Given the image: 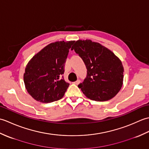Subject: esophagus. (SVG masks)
<instances>
[{
	"label": "esophagus",
	"mask_w": 149,
	"mask_h": 149,
	"mask_svg": "<svg viewBox=\"0 0 149 149\" xmlns=\"http://www.w3.org/2000/svg\"><path fill=\"white\" fill-rule=\"evenodd\" d=\"M74 84H76V85H78L80 83V81L79 80H77L76 81H75V82H74V83H73Z\"/></svg>",
	"instance_id": "34e87169"
}]
</instances>
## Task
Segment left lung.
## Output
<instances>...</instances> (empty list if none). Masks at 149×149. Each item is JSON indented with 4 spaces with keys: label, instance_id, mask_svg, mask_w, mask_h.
Wrapping results in <instances>:
<instances>
[{
    "label": "left lung",
    "instance_id": "obj_1",
    "mask_svg": "<svg viewBox=\"0 0 149 149\" xmlns=\"http://www.w3.org/2000/svg\"><path fill=\"white\" fill-rule=\"evenodd\" d=\"M72 49L87 68L86 78L78 85L84 95L100 102L115 97L123 84L124 69L121 60L109 49L90 40H79Z\"/></svg>",
    "mask_w": 149,
    "mask_h": 149
}]
</instances>
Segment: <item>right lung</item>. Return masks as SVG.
Masks as SVG:
<instances>
[{
	"mask_svg": "<svg viewBox=\"0 0 149 149\" xmlns=\"http://www.w3.org/2000/svg\"><path fill=\"white\" fill-rule=\"evenodd\" d=\"M75 41L51 43L28 62L24 74L27 92L34 99L50 103L61 99L69 86L61 78L69 49Z\"/></svg>",
	"mask_w": 149,
	"mask_h": 149,
	"instance_id": "add662e5",
	"label": "right lung"
}]
</instances>
